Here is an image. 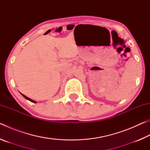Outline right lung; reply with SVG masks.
I'll use <instances>...</instances> for the list:
<instances>
[{
	"mask_svg": "<svg viewBox=\"0 0 150 150\" xmlns=\"http://www.w3.org/2000/svg\"><path fill=\"white\" fill-rule=\"evenodd\" d=\"M22 95L24 96V97L26 98V99H27V100H30V101H31V102H32V103H36V101H35V100H32L31 98H28V97H27L26 96H25L24 95H22Z\"/></svg>",
	"mask_w": 150,
	"mask_h": 150,
	"instance_id": "1",
	"label": "right lung"
}]
</instances>
